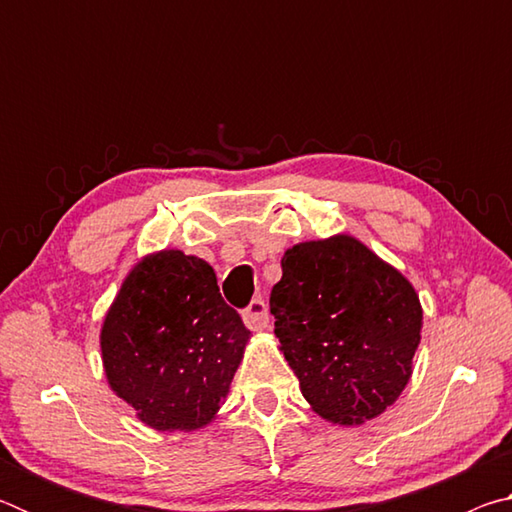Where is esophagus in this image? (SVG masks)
Instances as JSON below:
<instances>
[{
	"label": "esophagus",
	"mask_w": 512,
	"mask_h": 512,
	"mask_svg": "<svg viewBox=\"0 0 512 512\" xmlns=\"http://www.w3.org/2000/svg\"><path fill=\"white\" fill-rule=\"evenodd\" d=\"M241 318H244V323L250 332H262V329H266L268 325L266 302L262 298H255L244 311H241Z\"/></svg>",
	"instance_id": "obj_1"
}]
</instances>
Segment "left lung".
I'll list each match as a JSON object with an SVG mask.
<instances>
[{"mask_svg":"<svg viewBox=\"0 0 512 512\" xmlns=\"http://www.w3.org/2000/svg\"><path fill=\"white\" fill-rule=\"evenodd\" d=\"M280 352L320 418L357 427L409 384L422 305L413 284L352 235L302 241L271 291Z\"/></svg>","mask_w":512,"mask_h":512,"instance_id":"left-lung-1","label":"left lung"}]
</instances>
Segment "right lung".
Wrapping results in <instances>:
<instances>
[{
    "mask_svg": "<svg viewBox=\"0 0 512 512\" xmlns=\"http://www.w3.org/2000/svg\"><path fill=\"white\" fill-rule=\"evenodd\" d=\"M248 341L214 268L176 248L128 271L99 334L110 391L146 427L185 433L216 418Z\"/></svg>",
    "mask_w": 512,
    "mask_h": 512,
    "instance_id": "right-lung-1",
    "label": "right lung"
}]
</instances>
